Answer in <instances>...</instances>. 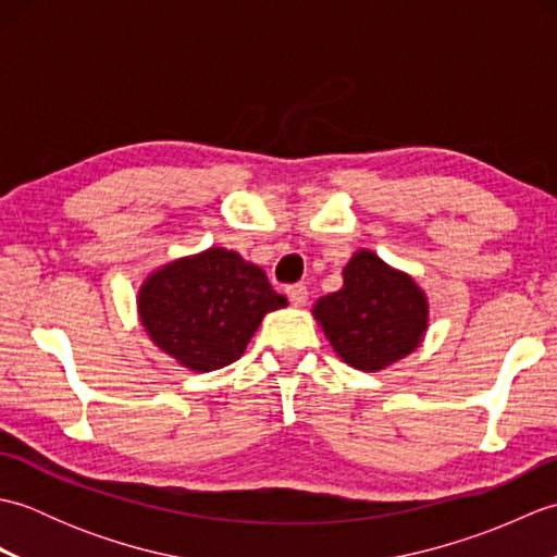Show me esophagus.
<instances>
[{
    "label": "esophagus",
    "instance_id": "obj_1",
    "mask_svg": "<svg viewBox=\"0 0 557 557\" xmlns=\"http://www.w3.org/2000/svg\"><path fill=\"white\" fill-rule=\"evenodd\" d=\"M287 297L294 306H304L306 301H309V292H306L304 285H292V287H287Z\"/></svg>",
    "mask_w": 557,
    "mask_h": 557
}]
</instances>
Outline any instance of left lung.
<instances>
[{"label": "left lung", "instance_id": "obj_1", "mask_svg": "<svg viewBox=\"0 0 557 557\" xmlns=\"http://www.w3.org/2000/svg\"><path fill=\"white\" fill-rule=\"evenodd\" d=\"M342 289L313 304L337 357L359 371H383L417 349L429 330V299L407 272L373 251L349 258Z\"/></svg>", "mask_w": 557, "mask_h": 557}]
</instances>
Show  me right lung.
Masks as SVG:
<instances>
[{
	"mask_svg": "<svg viewBox=\"0 0 557 557\" xmlns=\"http://www.w3.org/2000/svg\"><path fill=\"white\" fill-rule=\"evenodd\" d=\"M136 299L156 347L194 373L239 359L263 315L287 306L263 270L220 246L150 272Z\"/></svg>",
	"mask_w": 557,
	"mask_h": 557,
	"instance_id": "1",
	"label": "right lung"
}]
</instances>
